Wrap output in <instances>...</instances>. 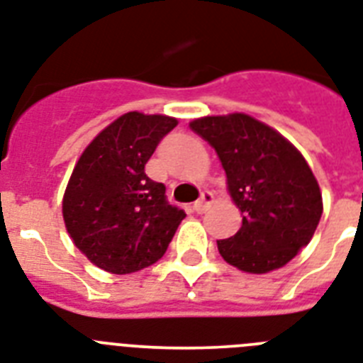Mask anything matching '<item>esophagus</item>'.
Here are the masks:
<instances>
[{
    "mask_svg": "<svg viewBox=\"0 0 363 363\" xmlns=\"http://www.w3.org/2000/svg\"><path fill=\"white\" fill-rule=\"evenodd\" d=\"M214 201V196H212V191H203L201 197L197 199L196 203H194V211L197 212V214H201V212H205L208 208V205Z\"/></svg>",
    "mask_w": 363,
    "mask_h": 363,
    "instance_id": "esophagus-1",
    "label": "esophagus"
}]
</instances>
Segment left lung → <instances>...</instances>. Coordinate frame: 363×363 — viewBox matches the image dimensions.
Masks as SVG:
<instances>
[{"instance_id": "8db88e82", "label": "left lung", "mask_w": 363, "mask_h": 363, "mask_svg": "<svg viewBox=\"0 0 363 363\" xmlns=\"http://www.w3.org/2000/svg\"><path fill=\"white\" fill-rule=\"evenodd\" d=\"M216 151L242 225L218 240L229 264L250 274L281 268L308 246L323 214L319 182L298 149L246 113L212 115L190 123Z\"/></svg>"}]
</instances>
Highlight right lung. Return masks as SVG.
Masks as SVG:
<instances>
[{
    "label": "right lung",
    "instance_id": "obj_1",
    "mask_svg": "<svg viewBox=\"0 0 363 363\" xmlns=\"http://www.w3.org/2000/svg\"><path fill=\"white\" fill-rule=\"evenodd\" d=\"M177 126L167 115L128 111L85 147L63 196V220L76 248L111 274L151 267L166 253L184 211L145 175L156 145Z\"/></svg>",
    "mask_w": 363,
    "mask_h": 363
}]
</instances>
